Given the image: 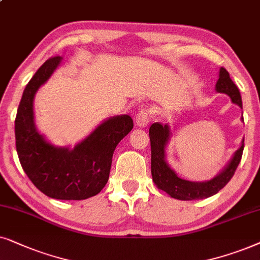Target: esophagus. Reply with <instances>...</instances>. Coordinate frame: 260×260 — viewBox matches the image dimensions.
Masks as SVG:
<instances>
[{"instance_id": "1", "label": "esophagus", "mask_w": 260, "mask_h": 260, "mask_svg": "<svg viewBox=\"0 0 260 260\" xmlns=\"http://www.w3.org/2000/svg\"><path fill=\"white\" fill-rule=\"evenodd\" d=\"M151 112L148 109H141L136 115V124L139 127H146L150 122Z\"/></svg>"}]
</instances>
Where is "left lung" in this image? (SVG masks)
Wrapping results in <instances>:
<instances>
[{
	"instance_id": "1",
	"label": "left lung",
	"mask_w": 260,
	"mask_h": 260,
	"mask_svg": "<svg viewBox=\"0 0 260 260\" xmlns=\"http://www.w3.org/2000/svg\"><path fill=\"white\" fill-rule=\"evenodd\" d=\"M215 90L231 98L232 102L243 109L240 91L230 77V74L224 68L220 69L219 79H217ZM243 120V119H241ZM151 140V172L152 179L159 189L169 193L171 197L182 201H191L207 199L215 195L231 181L239 162L243 157L244 140L240 148L235 151L233 158L224 166L223 170L213 179L207 182H190L179 178L176 172L166 162L165 147L170 139L171 131L168 124L155 122L150 127Z\"/></svg>"
}]
</instances>
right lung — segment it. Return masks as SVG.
<instances>
[{
	"instance_id": "right-lung-1",
	"label": "right lung",
	"mask_w": 260,
	"mask_h": 260,
	"mask_svg": "<svg viewBox=\"0 0 260 260\" xmlns=\"http://www.w3.org/2000/svg\"><path fill=\"white\" fill-rule=\"evenodd\" d=\"M60 61L59 55L47 59L23 90L15 119L16 151L23 171L45 195L85 200L105 188L116 145L132 131L133 120L129 115L110 117L74 148L48 143L34 123L33 100Z\"/></svg>"
}]
</instances>
